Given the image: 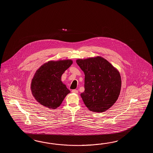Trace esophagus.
<instances>
[{"instance_id": "obj_1", "label": "esophagus", "mask_w": 153, "mask_h": 153, "mask_svg": "<svg viewBox=\"0 0 153 153\" xmlns=\"http://www.w3.org/2000/svg\"><path fill=\"white\" fill-rule=\"evenodd\" d=\"M72 92L73 93V94H78V91L76 90H72Z\"/></svg>"}]
</instances>
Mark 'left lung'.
Segmentation results:
<instances>
[{
	"label": "left lung",
	"mask_w": 153,
	"mask_h": 153,
	"mask_svg": "<svg viewBox=\"0 0 153 153\" xmlns=\"http://www.w3.org/2000/svg\"><path fill=\"white\" fill-rule=\"evenodd\" d=\"M85 74V91L80 94L88 109L102 113L117 101L121 79L119 71L101 56L76 61Z\"/></svg>",
	"instance_id": "left-lung-1"
}]
</instances>
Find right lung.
<instances>
[{"label":"right lung","mask_w":153,"mask_h":153,"mask_svg":"<svg viewBox=\"0 0 153 153\" xmlns=\"http://www.w3.org/2000/svg\"><path fill=\"white\" fill-rule=\"evenodd\" d=\"M72 63V59L50 61L37 69L30 84L36 101L50 109L59 107L71 92L63 83L61 76Z\"/></svg>","instance_id":"1"}]
</instances>
